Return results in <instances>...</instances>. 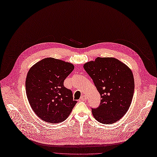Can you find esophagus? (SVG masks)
Returning <instances> with one entry per match:
<instances>
[{"label": "esophagus", "instance_id": "1", "mask_svg": "<svg viewBox=\"0 0 157 157\" xmlns=\"http://www.w3.org/2000/svg\"><path fill=\"white\" fill-rule=\"evenodd\" d=\"M86 99H87L86 95H81V96L79 101H86Z\"/></svg>", "mask_w": 157, "mask_h": 157}]
</instances>
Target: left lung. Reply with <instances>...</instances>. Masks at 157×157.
Masks as SVG:
<instances>
[{
	"label": "left lung",
	"mask_w": 157,
	"mask_h": 157,
	"mask_svg": "<svg viewBox=\"0 0 157 157\" xmlns=\"http://www.w3.org/2000/svg\"><path fill=\"white\" fill-rule=\"evenodd\" d=\"M101 95V103L92 108L93 116L102 124H112L126 114L134 93L133 75L129 68L114 58L98 57L84 64Z\"/></svg>",
	"instance_id": "obj_1"
}]
</instances>
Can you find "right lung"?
I'll return each instance as SVG.
<instances>
[{"instance_id": "right-lung-1", "label": "right lung", "mask_w": 157, "mask_h": 157, "mask_svg": "<svg viewBox=\"0 0 157 157\" xmlns=\"http://www.w3.org/2000/svg\"><path fill=\"white\" fill-rule=\"evenodd\" d=\"M74 66L69 62L47 58L34 65L25 80L26 94L33 110L41 119L51 123L65 121L77 101L63 82Z\"/></svg>"}]
</instances>
